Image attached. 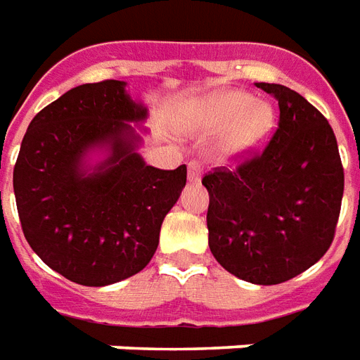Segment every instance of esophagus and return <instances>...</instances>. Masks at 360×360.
Returning a JSON list of instances; mask_svg holds the SVG:
<instances>
[{
	"label": "esophagus",
	"instance_id": "34e87169",
	"mask_svg": "<svg viewBox=\"0 0 360 360\" xmlns=\"http://www.w3.org/2000/svg\"><path fill=\"white\" fill-rule=\"evenodd\" d=\"M201 170H203V167H201L200 160H190L188 162V180L190 182H200Z\"/></svg>",
	"mask_w": 360,
	"mask_h": 360
}]
</instances>
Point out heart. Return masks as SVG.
<instances>
[{
    "label": "heart",
    "mask_w": 360,
    "mask_h": 360,
    "mask_svg": "<svg viewBox=\"0 0 360 360\" xmlns=\"http://www.w3.org/2000/svg\"><path fill=\"white\" fill-rule=\"evenodd\" d=\"M207 124L215 129L229 126L225 151L242 155L257 149L274 129V110L266 103H254L242 91H221L205 104Z\"/></svg>",
    "instance_id": "heart-1"
}]
</instances>
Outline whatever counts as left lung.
Wrapping results in <instances>:
<instances>
[{
  "instance_id": "left-lung-1",
  "label": "left lung",
  "mask_w": 360,
  "mask_h": 360,
  "mask_svg": "<svg viewBox=\"0 0 360 360\" xmlns=\"http://www.w3.org/2000/svg\"><path fill=\"white\" fill-rule=\"evenodd\" d=\"M279 103L262 151L201 178L209 192V248L229 274L256 285L297 277L335 236L343 165L323 114L289 86L256 83Z\"/></svg>"
}]
</instances>
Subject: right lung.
<instances>
[{
	"mask_svg": "<svg viewBox=\"0 0 360 360\" xmlns=\"http://www.w3.org/2000/svg\"><path fill=\"white\" fill-rule=\"evenodd\" d=\"M124 81L71 89L38 112L22 137L13 190L22 234L53 271L85 287L139 274L159 246L160 225L186 186V165L160 170L135 153L126 122L147 116ZM111 157L86 174L82 157Z\"/></svg>",
	"mask_w": 360,
	"mask_h": 360,
	"instance_id": "obj_1",
	"label": "right lung"
}]
</instances>
